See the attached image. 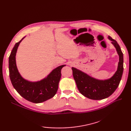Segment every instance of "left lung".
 <instances>
[{
    "label": "left lung",
    "mask_w": 131,
    "mask_h": 131,
    "mask_svg": "<svg viewBox=\"0 0 131 131\" xmlns=\"http://www.w3.org/2000/svg\"><path fill=\"white\" fill-rule=\"evenodd\" d=\"M119 55V62L115 74L106 80H98L89 76L75 68H73V75L80 92L89 99L101 100L111 96L119 85L124 70V58L121 48L117 41L109 36Z\"/></svg>",
    "instance_id": "obj_1"
}]
</instances>
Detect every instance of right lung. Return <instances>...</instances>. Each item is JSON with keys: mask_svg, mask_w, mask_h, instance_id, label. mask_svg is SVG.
<instances>
[{"mask_svg": "<svg viewBox=\"0 0 131 131\" xmlns=\"http://www.w3.org/2000/svg\"><path fill=\"white\" fill-rule=\"evenodd\" d=\"M24 38L15 45L9 56V76L14 88L23 98L34 103H39L56 94L61 77V71L65 65L58 67L40 81L31 82L25 80L18 73L15 59L18 46Z\"/></svg>", "mask_w": 131, "mask_h": 131, "instance_id": "add662e5", "label": "right lung"}]
</instances>
